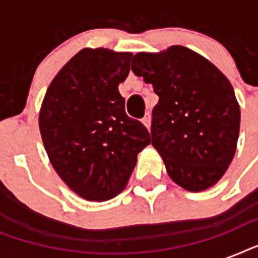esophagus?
Listing matches in <instances>:
<instances>
[{
  "label": "esophagus",
  "mask_w": 258,
  "mask_h": 258,
  "mask_svg": "<svg viewBox=\"0 0 258 258\" xmlns=\"http://www.w3.org/2000/svg\"><path fill=\"white\" fill-rule=\"evenodd\" d=\"M142 123L147 127V128H150V125H151V115H150V112H147L143 116V119H142Z\"/></svg>",
  "instance_id": "34e87169"
}]
</instances>
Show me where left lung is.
<instances>
[{
  "label": "left lung",
  "mask_w": 258,
  "mask_h": 258,
  "mask_svg": "<svg viewBox=\"0 0 258 258\" xmlns=\"http://www.w3.org/2000/svg\"><path fill=\"white\" fill-rule=\"evenodd\" d=\"M131 70L153 84L151 145L178 186L204 191L224 176L236 154L241 111L228 78L182 45L134 56Z\"/></svg>",
  "instance_id": "1"
}]
</instances>
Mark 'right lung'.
<instances>
[{"mask_svg":"<svg viewBox=\"0 0 258 258\" xmlns=\"http://www.w3.org/2000/svg\"><path fill=\"white\" fill-rule=\"evenodd\" d=\"M131 52L84 48L50 82L38 113L54 171L87 201L111 200L128 183L138 154L151 143L145 125L125 113L119 84Z\"/></svg>","mask_w":258,"mask_h":258,"instance_id":"obj_1","label":"right lung"}]
</instances>
